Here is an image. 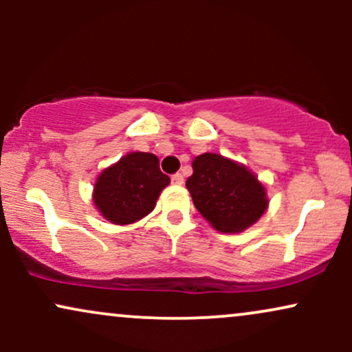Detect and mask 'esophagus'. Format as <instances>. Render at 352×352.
<instances>
[{"mask_svg":"<svg viewBox=\"0 0 352 352\" xmlns=\"http://www.w3.org/2000/svg\"><path fill=\"white\" fill-rule=\"evenodd\" d=\"M172 184L173 185L184 184V175H182V173H175V175H172Z\"/></svg>","mask_w":352,"mask_h":352,"instance_id":"1","label":"esophagus"}]
</instances>
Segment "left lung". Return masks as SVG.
Instances as JSON below:
<instances>
[{"label": "left lung", "mask_w": 352, "mask_h": 352, "mask_svg": "<svg viewBox=\"0 0 352 352\" xmlns=\"http://www.w3.org/2000/svg\"><path fill=\"white\" fill-rule=\"evenodd\" d=\"M185 187L200 215L221 233H241L268 208L263 182L248 167L220 153H201L192 162Z\"/></svg>", "instance_id": "obj_1"}]
</instances>
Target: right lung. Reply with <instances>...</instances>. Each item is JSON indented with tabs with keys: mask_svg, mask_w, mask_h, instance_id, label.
I'll return each instance as SVG.
<instances>
[{
	"mask_svg": "<svg viewBox=\"0 0 352 352\" xmlns=\"http://www.w3.org/2000/svg\"><path fill=\"white\" fill-rule=\"evenodd\" d=\"M170 184L160 172L159 159L148 152H131L109 165L96 179L92 201L114 225H131L155 208L162 190Z\"/></svg>",
	"mask_w": 352,
	"mask_h": 352,
	"instance_id": "obj_1",
	"label": "right lung"
}]
</instances>
